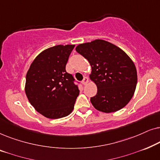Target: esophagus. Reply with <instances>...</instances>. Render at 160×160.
I'll use <instances>...</instances> for the list:
<instances>
[{"instance_id": "1", "label": "esophagus", "mask_w": 160, "mask_h": 160, "mask_svg": "<svg viewBox=\"0 0 160 160\" xmlns=\"http://www.w3.org/2000/svg\"><path fill=\"white\" fill-rule=\"evenodd\" d=\"M87 82H88V78H87V77H86V76H84V78H83L82 82V84H84V85H86Z\"/></svg>"}]
</instances>
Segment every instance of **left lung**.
<instances>
[{
    "label": "left lung",
    "mask_w": 160,
    "mask_h": 160,
    "mask_svg": "<svg viewBox=\"0 0 160 160\" xmlns=\"http://www.w3.org/2000/svg\"><path fill=\"white\" fill-rule=\"evenodd\" d=\"M78 53L92 66L91 78L98 92L90 98L98 111L111 113L124 108L132 98L137 84V71L129 56L117 46L104 40L78 45Z\"/></svg>",
    "instance_id": "8db88e82"
}]
</instances>
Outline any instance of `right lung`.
<instances>
[{"instance_id":"obj_1","label":"right lung","mask_w":160,"mask_h":160,"mask_svg":"<svg viewBox=\"0 0 160 160\" xmlns=\"http://www.w3.org/2000/svg\"><path fill=\"white\" fill-rule=\"evenodd\" d=\"M74 47L58 45L44 50L33 60L26 75L28 100L38 112L49 119L69 115L79 95L80 83L65 70Z\"/></svg>"}]
</instances>
